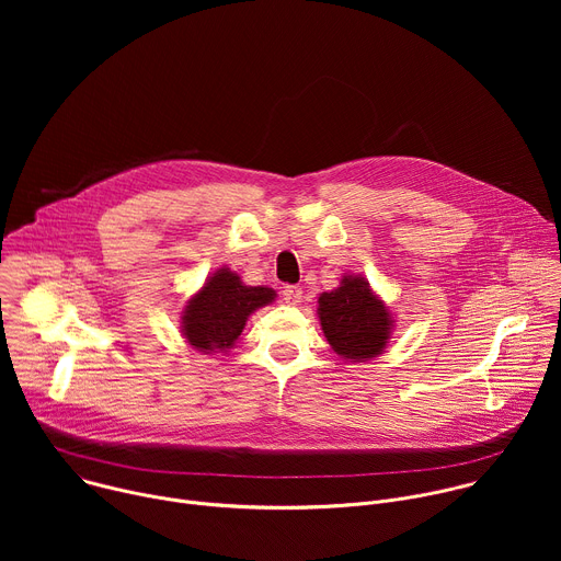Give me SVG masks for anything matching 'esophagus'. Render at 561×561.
I'll use <instances>...</instances> for the list:
<instances>
[{"label":"esophagus","mask_w":561,"mask_h":561,"mask_svg":"<svg viewBox=\"0 0 561 561\" xmlns=\"http://www.w3.org/2000/svg\"><path fill=\"white\" fill-rule=\"evenodd\" d=\"M282 297H284V301H286L288 306H297V304L301 301V297H304V290H301L299 286H284Z\"/></svg>","instance_id":"obj_1"}]
</instances>
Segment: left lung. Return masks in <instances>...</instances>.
<instances>
[{
    "mask_svg": "<svg viewBox=\"0 0 561 561\" xmlns=\"http://www.w3.org/2000/svg\"><path fill=\"white\" fill-rule=\"evenodd\" d=\"M319 322L337 355L366 362L379 355L390 335V312L364 277H344L340 288L319 297Z\"/></svg>",
    "mask_w": 561,
    "mask_h": 561,
    "instance_id": "1",
    "label": "left lung"
}]
</instances>
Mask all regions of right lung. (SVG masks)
I'll return each instance as SVG.
<instances>
[{"label": "right lung", "mask_w": 561, "mask_h": 561, "mask_svg": "<svg viewBox=\"0 0 561 561\" xmlns=\"http://www.w3.org/2000/svg\"><path fill=\"white\" fill-rule=\"evenodd\" d=\"M275 299L273 288L244 286L234 273L219 268L184 310V337L204 353L226 351L242 335L253 310Z\"/></svg>", "instance_id": "obj_1"}]
</instances>
